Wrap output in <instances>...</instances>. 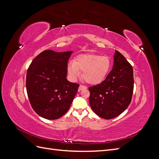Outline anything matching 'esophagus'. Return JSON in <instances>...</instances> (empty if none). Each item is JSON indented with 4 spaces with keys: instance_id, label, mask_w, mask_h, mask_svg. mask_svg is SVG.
<instances>
[{
    "instance_id": "obj_1",
    "label": "esophagus",
    "mask_w": 159,
    "mask_h": 159,
    "mask_svg": "<svg viewBox=\"0 0 159 159\" xmlns=\"http://www.w3.org/2000/svg\"><path fill=\"white\" fill-rule=\"evenodd\" d=\"M87 89V87L83 85V84H80V86L79 87V91H80L83 90V89Z\"/></svg>"
}]
</instances>
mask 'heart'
<instances>
[{
  "label": "heart",
  "instance_id": "1",
  "mask_svg": "<svg viewBox=\"0 0 159 159\" xmlns=\"http://www.w3.org/2000/svg\"><path fill=\"white\" fill-rule=\"evenodd\" d=\"M110 62L108 56H101L95 53H83L76 56L68 64V72L73 79L80 76L83 71V78L90 84L102 82L110 70Z\"/></svg>",
  "mask_w": 159,
  "mask_h": 159
}]
</instances>
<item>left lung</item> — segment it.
Segmentation results:
<instances>
[{"label":"left lung","instance_id":"1","mask_svg":"<svg viewBox=\"0 0 159 159\" xmlns=\"http://www.w3.org/2000/svg\"><path fill=\"white\" fill-rule=\"evenodd\" d=\"M134 85L131 65L123 55L116 51L113 68L106 79L101 83L89 87L91 109L105 119L119 116L130 104Z\"/></svg>","mask_w":159,"mask_h":159}]
</instances>
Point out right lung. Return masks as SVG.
Instances as JSON below:
<instances>
[{
	"instance_id": "obj_1",
	"label": "right lung",
	"mask_w": 159,
	"mask_h": 159,
	"mask_svg": "<svg viewBox=\"0 0 159 159\" xmlns=\"http://www.w3.org/2000/svg\"><path fill=\"white\" fill-rule=\"evenodd\" d=\"M72 53L45 50L32 60L28 69L26 91L30 103L36 113L44 119L61 117L78 91L79 84L66 79Z\"/></svg>"
}]
</instances>
